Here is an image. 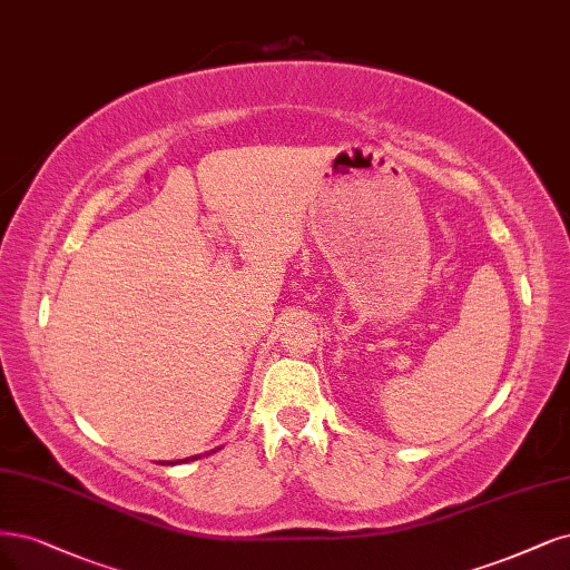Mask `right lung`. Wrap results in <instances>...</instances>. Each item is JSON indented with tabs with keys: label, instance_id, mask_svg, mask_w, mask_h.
Here are the masks:
<instances>
[{
	"label": "right lung",
	"instance_id": "obj_1",
	"mask_svg": "<svg viewBox=\"0 0 570 570\" xmlns=\"http://www.w3.org/2000/svg\"><path fill=\"white\" fill-rule=\"evenodd\" d=\"M188 460H198V458H188ZM188 460H184V462H188ZM163 464H176V462H163Z\"/></svg>",
	"mask_w": 570,
	"mask_h": 570
}]
</instances>
